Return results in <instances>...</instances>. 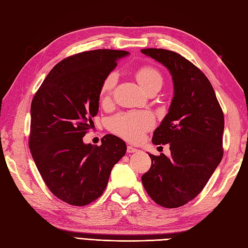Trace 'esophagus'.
Returning a JSON list of instances; mask_svg holds the SVG:
<instances>
[{
  "instance_id": "esophagus-1",
  "label": "esophagus",
  "mask_w": 248,
  "mask_h": 248,
  "mask_svg": "<svg viewBox=\"0 0 248 248\" xmlns=\"http://www.w3.org/2000/svg\"><path fill=\"white\" fill-rule=\"evenodd\" d=\"M127 152H128L129 154L137 153V152H138V149H137V148H134V147H132V146H128V147H127Z\"/></svg>"
}]
</instances>
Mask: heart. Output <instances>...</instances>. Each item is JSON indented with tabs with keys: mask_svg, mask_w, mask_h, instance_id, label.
Returning a JSON list of instances; mask_svg holds the SVG:
<instances>
[{
	"mask_svg": "<svg viewBox=\"0 0 248 248\" xmlns=\"http://www.w3.org/2000/svg\"><path fill=\"white\" fill-rule=\"evenodd\" d=\"M134 75L140 87L146 92L155 87H161L162 76L153 66H140L135 71ZM116 80L117 77L115 73H110L105 77L101 87L102 98H108L116 85ZM153 124L154 117L148 111L119 114L109 121L110 130L128 140H139L145 131L152 128Z\"/></svg>",
	"mask_w": 248,
	"mask_h": 248,
	"instance_id": "obj_1",
	"label": "heart"
}]
</instances>
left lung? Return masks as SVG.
I'll use <instances>...</instances> for the list:
<instances>
[{
  "label": "left lung",
  "mask_w": 248,
  "mask_h": 248,
  "mask_svg": "<svg viewBox=\"0 0 248 248\" xmlns=\"http://www.w3.org/2000/svg\"><path fill=\"white\" fill-rule=\"evenodd\" d=\"M140 52L167 67L174 87L168 114L153 137L155 145L170 143L171 156L148 153L152 167L142 183L157 204L175 208L195 199L220 163L224 113L210 80L190 61L167 49Z\"/></svg>",
  "instance_id": "8db88e82"
}]
</instances>
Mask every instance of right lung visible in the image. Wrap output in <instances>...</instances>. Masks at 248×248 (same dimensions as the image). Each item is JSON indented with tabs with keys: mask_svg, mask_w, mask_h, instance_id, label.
<instances>
[{
	"mask_svg": "<svg viewBox=\"0 0 248 248\" xmlns=\"http://www.w3.org/2000/svg\"><path fill=\"white\" fill-rule=\"evenodd\" d=\"M128 55L96 49L66 58L53 66L32 100V158L49 190L71 205L100 198L111 169L127 152L113 134H106L100 146L85 144L82 138L99 111L102 82Z\"/></svg>",
	"mask_w": 248,
	"mask_h": 248,
	"instance_id": "right-lung-1",
	"label": "right lung"
}]
</instances>
